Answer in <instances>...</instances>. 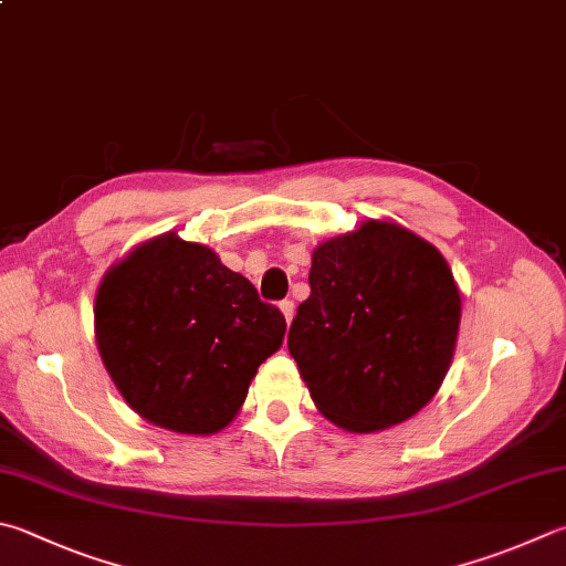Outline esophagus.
<instances>
[{
	"instance_id": "obj_1",
	"label": "esophagus",
	"mask_w": 566,
	"mask_h": 566,
	"mask_svg": "<svg viewBox=\"0 0 566 566\" xmlns=\"http://www.w3.org/2000/svg\"><path fill=\"white\" fill-rule=\"evenodd\" d=\"M281 313H283V317H285V323H291L293 313H295L293 301H281Z\"/></svg>"
}]
</instances>
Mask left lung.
Instances as JSON below:
<instances>
[{"mask_svg":"<svg viewBox=\"0 0 566 566\" xmlns=\"http://www.w3.org/2000/svg\"><path fill=\"white\" fill-rule=\"evenodd\" d=\"M287 349L315 407L347 431L407 421L439 391L461 295L443 255L399 223L367 221L313 251Z\"/></svg>","mask_w":566,"mask_h":566,"instance_id":"obj_1","label":"left lung"}]
</instances>
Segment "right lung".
I'll list each match as a JSON object with an SVG mask.
<instances>
[{
	"label": "right lung",
	"mask_w": 566,
	"mask_h": 566,
	"mask_svg": "<svg viewBox=\"0 0 566 566\" xmlns=\"http://www.w3.org/2000/svg\"><path fill=\"white\" fill-rule=\"evenodd\" d=\"M93 313L103 365L123 399L179 433L221 431L285 335L279 307L214 251L177 233L115 263Z\"/></svg>",
	"instance_id": "right-lung-1"
}]
</instances>
